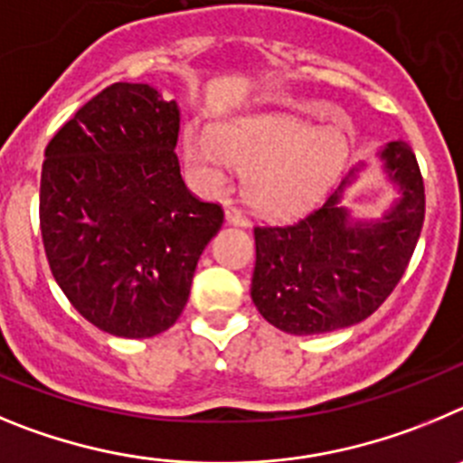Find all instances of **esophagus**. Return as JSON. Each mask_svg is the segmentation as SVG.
I'll list each match as a JSON object with an SVG mask.
<instances>
[{"instance_id": "1", "label": "esophagus", "mask_w": 463, "mask_h": 463, "mask_svg": "<svg viewBox=\"0 0 463 463\" xmlns=\"http://www.w3.org/2000/svg\"><path fill=\"white\" fill-rule=\"evenodd\" d=\"M226 222L232 223V226H247V216H244V212L237 210V207L228 205L226 207Z\"/></svg>"}]
</instances>
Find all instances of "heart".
I'll return each mask as SVG.
<instances>
[{
    "label": "heart",
    "instance_id": "obj_1",
    "mask_svg": "<svg viewBox=\"0 0 463 463\" xmlns=\"http://www.w3.org/2000/svg\"><path fill=\"white\" fill-rule=\"evenodd\" d=\"M323 118L330 108L314 106ZM191 170L207 189H222L232 168L251 170L247 198L258 212L293 216L327 194L351 154V128L336 119L316 128L293 115L226 122L214 131L186 127L182 136Z\"/></svg>",
    "mask_w": 463,
    "mask_h": 463
}]
</instances>
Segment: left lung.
<instances>
[{
    "mask_svg": "<svg viewBox=\"0 0 463 463\" xmlns=\"http://www.w3.org/2000/svg\"><path fill=\"white\" fill-rule=\"evenodd\" d=\"M399 201L381 219L355 222L341 205L364 168L345 175L323 207L283 226H256L251 299L288 335H325L369 318L392 293L424 223V182L403 140L378 152Z\"/></svg>",
    "mask_w": 463,
    "mask_h": 463,
    "instance_id": "left-lung-1",
    "label": "left lung"
}]
</instances>
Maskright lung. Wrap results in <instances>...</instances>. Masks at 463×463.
<instances>
[{"label":"right lung","mask_w":463,"mask_h":463,"mask_svg":"<svg viewBox=\"0 0 463 463\" xmlns=\"http://www.w3.org/2000/svg\"><path fill=\"white\" fill-rule=\"evenodd\" d=\"M177 136V103L145 82H115L45 147V256L78 314L108 335L147 339L173 327L223 223L222 205L186 189Z\"/></svg>","instance_id":"1"}]
</instances>
